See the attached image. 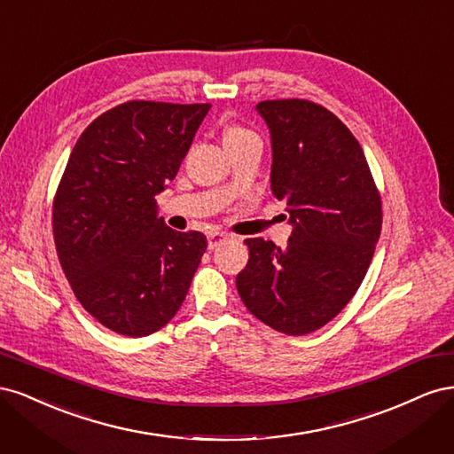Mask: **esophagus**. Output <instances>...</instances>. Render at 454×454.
I'll return each mask as SVG.
<instances>
[{"label": "esophagus", "mask_w": 454, "mask_h": 454, "mask_svg": "<svg viewBox=\"0 0 454 454\" xmlns=\"http://www.w3.org/2000/svg\"><path fill=\"white\" fill-rule=\"evenodd\" d=\"M225 240H229L227 232H222V231H212V232H208V248H210V250L217 248V246L223 244Z\"/></svg>", "instance_id": "1"}]
</instances>
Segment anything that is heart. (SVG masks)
Wrapping results in <instances>:
<instances>
[{
	"label": "heart",
	"mask_w": 454,
	"mask_h": 454,
	"mask_svg": "<svg viewBox=\"0 0 454 454\" xmlns=\"http://www.w3.org/2000/svg\"><path fill=\"white\" fill-rule=\"evenodd\" d=\"M248 134H252V132L244 130V129H240V127H229V129L225 130L223 142H232V140H239V138H244V136H248Z\"/></svg>",
	"instance_id": "heart-1"
}]
</instances>
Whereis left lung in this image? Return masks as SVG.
<instances>
[{"instance_id": "1", "label": "left lung", "mask_w": 454, "mask_h": 454, "mask_svg": "<svg viewBox=\"0 0 454 454\" xmlns=\"http://www.w3.org/2000/svg\"><path fill=\"white\" fill-rule=\"evenodd\" d=\"M270 132V191L286 202V248L248 239L237 290L257 320L307 335L347 307L380 237V197L364 151L325 107L309 100L255 106Z\"/></svg>"}]
</instances>
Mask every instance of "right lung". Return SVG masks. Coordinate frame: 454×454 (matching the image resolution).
<instances>
[{"mask_svg":"<svg viewBox=\"0 0 454 454\" xmlns=\"http://www.w3.org/2000/svg\"><path fill=\"white\" fill-rule=\"evenodd\" d=\"M212 104L125 102L94 119L52 204L60 265L79 303L115 333L145 337L180 310L206 252L199 231L159 217Z\"/></svg>","mask_w":454,"mask_h":454,"instance_id":"1","label":"right lung"}]
</instances>
